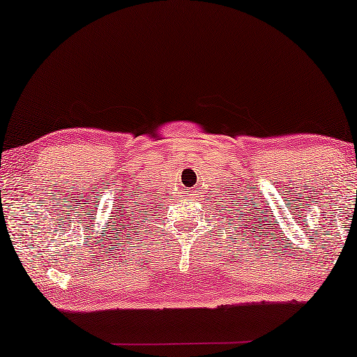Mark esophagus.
Instances as JSON below:
<instances>
[{"label": "esophagus", "instance_id": "1", "mask_svg": "<svg viewBox=\"0 0 357 357\" xmlns=\"http://www.w3.org/2000/svg\"><path fill=\"white\" fill-rule=\"evenodd\" d=\"M185 197H188V198H195V192H193V190H190V192H188L187 195H185Z\"/></svg>", "mask_w": 357, "mask_h": 357}]
</instances>
